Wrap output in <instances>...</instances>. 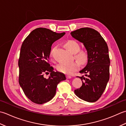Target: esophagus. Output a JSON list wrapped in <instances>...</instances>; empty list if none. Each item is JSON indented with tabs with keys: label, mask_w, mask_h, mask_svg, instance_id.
Listing matches in <instances>:
<instances>
[{
	"label": "esophagus",
	"mask_w": 126,
	"mask_h": 126,
	"mask_svg": "<svg viewBox=\"0 0 126 126\" xmlns=\"http://www.w3.org/2000/svg\"><path fill=\"white\" fill-rule=\"evenodd\" d=\"M66 78L67 79H70L72 78V76H69V75H67L66 76Z\"/></svg>",
	"instance_id": "34e87169"
}]
</instances>
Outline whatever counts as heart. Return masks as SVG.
Here are the masks:
<instances>
[{
	"instance_id": "1",
	"label": "heart",
	"mask_w": 126,
	"mask_h": 126,
	"mask_svg": "<svg viewBox=\"0 0 126 126\" xmlns=\"http://www.w3.org/2000/svg\"><path fill=\"white\" fill-rule=\"evenodd\" d=\"M66 48L72 54H74V58L77 60L78 62L84 65L87 61V55L86 53L83 50H79L80 47L78 43L76 41L73 40H68L65 43ZM56 49V47H54L49 53V56L52 58L53 55V53ZM77 61H73L70 63H61L58 64L56 66V69L58 71L61 73L70 74L72 73L73 72L78 70L79 68V63Z\"/></svg>"
}]
</instances>
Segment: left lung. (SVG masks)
I'll return each mask as SVG.
<instances>
[{"mask_svg":"<svg viewBox=\"0 0 126 126\" xmlns=\"http://www.w3.org/2000/svg\"><path fill=\"white\" fill-rule=\"evenodd\" d=\"M71 36L83 43L88 53L86 66L79 71L82 86L74 90L79 98L88 102L97 101L103 93L109 79L110 59L107 43L94 29L82 28L71 32Z\"/></svg>","mask_w":126,"mask_h":126,"instance_id":"8db88e82","label":"left lung"}]
</instances>
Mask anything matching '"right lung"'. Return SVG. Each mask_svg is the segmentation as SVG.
Segmentation results:
<instances>
[{"label": "right lung", "mask_w": 126, "mask_h": 126, "mask_svg": "<svg viewBox=\"0 0 126 126\" xmlns=\"http://www.w3.org/2000/svg\"><path fill=\"white\" fill-rule=\"evenodd\" d=\"M65 32L56 33L47 28L32 30L22 45L18 60L19 83L31 101L42 104L54 97L58 84L66 80L65 75L53 71L48 63L53 43ZM51 73L48 79L43 75Z\"/></svg>", "instance_id": "add662e5"}]
</instances>
